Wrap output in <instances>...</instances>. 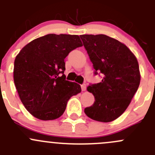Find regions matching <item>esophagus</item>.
Wrapping results in <instances>:
<instances>
[{
  "mask_svg": "<svg viewBox=\"0 0 155 155\" xmlns=\"http://www.w3.org/2000/svg\"><path fill=\"white\" fill-rule=\"evenodd\" d=\"M81 88H82V90L83 91H85L86 90V85H85V84H82V85H81Z\"/></svg>",
  "mask_w": 155,
  "mask_h": 155,
  "instance_id": "1",
  "label": "esophagus"
}]
</instances>
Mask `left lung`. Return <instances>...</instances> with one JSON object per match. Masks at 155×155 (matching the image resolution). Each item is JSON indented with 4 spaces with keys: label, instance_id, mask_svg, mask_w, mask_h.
<instances>
[{
    "label": "left lung",
    "instance_id": "obj_1",
    "mask_svg": "<svg viewBox=\"0 0 155 155\" xmlns=\"http://www.w3.org/2000/svg\"><path fill=\"white\" fill-rule=\"evenodd\" d=\"M80 38L93 64L94 75L103 76L101 82L87 87L95 101L85 108V113L95 121L110 122L122 115L138 89V61L125 45L107 35L84 34Z\"/></svg>",
    "mask_w": 155,
    "mask_h": 155
}]
</instances>
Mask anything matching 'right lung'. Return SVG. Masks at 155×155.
Wrapping results in <instances>:
<instances>
[{"label": "right lung", "mask_w": 155, "mask_h": 155, "mask_svg": "<svg viewBox=\"0 0 155 155\" xmlns=\"http://www.w3.org/2000/svg\"><path fill=\"white\" fill-rule=\"evenodd\" d=\"M82 46L78 35L50 34L32 40L15 57L14 83L21 103L35 118L54 120L63 115L70 97L81 92L66 80L64 58Z\"/></svg>", "instance_id": "add662e5"}]
</instances>
